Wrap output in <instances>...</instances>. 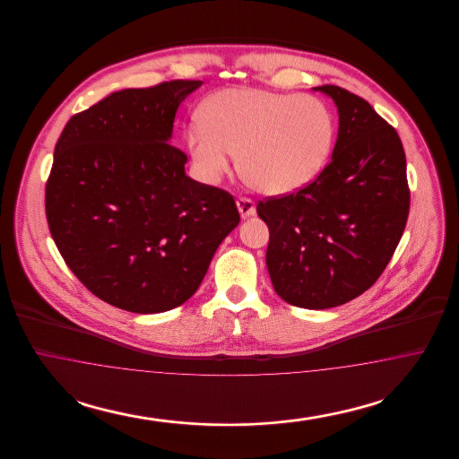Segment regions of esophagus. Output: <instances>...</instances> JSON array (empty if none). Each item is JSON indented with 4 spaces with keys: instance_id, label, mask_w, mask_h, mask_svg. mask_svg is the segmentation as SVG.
I'll list each match as a JSON object with an SVG mask.
<instances>
[{
    "instance_id": "34e87169",
    "label": "esophagus",
    "mask_w": 459,
    "mask_h": 459,
    "mask_svg": "<svg viewBox=\"0 0 459 459\" xmlns=\"http://www.w3.org/2000/svg\"><path fill=\"white\" fill-rule=\"evenodd\" d=\"M238 210H239L242 219H249V217L256 215L255 201L249 199V197H239V199H238Z\"/></svg>"
}]
</instances>
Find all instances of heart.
I'll list each match as a JSON object with an SVG mask.
<instances>
[{
    "mask_svg": "<svg viewBox=\"0 0 459 459\" xmlns=\"http://www.w3.org/2000/svg\"><path fill=\"white\" fill-rule=\"evenodd\" d=\"M187 131L197 175L215 184L239 152L240 172L266 195H290L327 163L335 126L327 105L309 94L229 88L203 107Z\"/></svg>",
    "mask_w": 459,
    "mask_h": 459,
    "instance_id": "obj_1",
    "label": "heart"
}]
</instances>
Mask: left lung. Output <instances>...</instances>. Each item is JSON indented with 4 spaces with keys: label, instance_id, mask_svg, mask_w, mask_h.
<instances>
[{
    "label": "left lung",
    "instance_id": "left-lung-1",
    "mask_svg": "<svg viewBox=\"0 0 459 459\" xmlns=\"http://www.w3.org/2000/svg\"><path fill=\"white\" fill-rule=\"evenodd\" d=\"M339 111L332 160L294 195L260 201L268 225L266 266L285 303L344 305L391 262L410 213L403 143L370 103L339 86L313 88Z\"/></svg>",
    "mask_w": 459,
    "mask_h": 459
}]
</instances>
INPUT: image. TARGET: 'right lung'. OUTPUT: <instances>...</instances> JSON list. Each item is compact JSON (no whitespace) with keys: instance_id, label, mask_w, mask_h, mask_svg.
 I'll return each instance as SVG.
<instances>
[{"instance_id":"right-lung-1","label":"right lung","mask_w":459,"mask_h":459,"mask_svg":"<svg viewBox=\"0 0 459 459\" xmlns=\"http://www.w3.org/2000/svg\"><path fill=\"white\" fill-rule=\"evenodd\" d=\"M201 81L111 92L66 122L46 184L51 238L75 277L108 305L161 313L186 303L239 223L234 197L186 175L170 144Z\"/></svg>"}]
</instances>
